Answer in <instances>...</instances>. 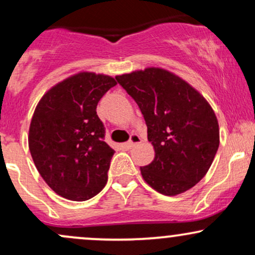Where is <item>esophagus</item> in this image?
<instances>
[{
    "label": "esophagus",
    "instance_id": "obj_1",
    "mask_svg": "<svg viewBox=\"0 0 255 255\" xmlns=\"http://www.w3.org/2000/svg\"><path fill=\"white\" fill-rule=\"evenodd\" d=\"M140 142H141V139H140V136L137 135V134H131L129 141H128L127 144H126V146H127L128 148H131V147H134V146H135V145L140 144Z\"/></svg>",
    "mask_w": 255,
    "mask_h": 255
}]
</instances>
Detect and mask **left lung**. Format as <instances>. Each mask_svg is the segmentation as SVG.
Returning <instances> with one entry per match:
<instances>
[{
	"mask_svg": "<svg viewBox=\"0 0 255 255\" xmlns=\"http://www.w3.org/2000/svg\"><path fill=\"white\" fill-rule=\"evenodd\" d=\"M116 80L141 110L154 148V159L140 166L142 178L169 197L191 189L209 171L219 146L211 105L183 79L162 68L118 75Z\"/></svg>",
	"mask_w": 255,
	"mask_h": 255,
	"instance_id": "1",
	"label": "left lung"
}]
</instances>
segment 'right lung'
<instances>
[{"label": "right lung", "mask_w": 255, "mask_h": 255, "mask_svg": "<svg viewBox=\"0 0 255 255\" xmlns=\"http://www.w3.org/2000/svg\"><path fill=\"white\" fill-rule=\"evenodd\" d=\"M116 85L109 75L83 72L43 96L32 116L28 147L40 176L61 197L85 201L108 181L115 151L104 141L97 104Z\"/></svg>", "instance_id": "right-lung-1"}]
</instances>
